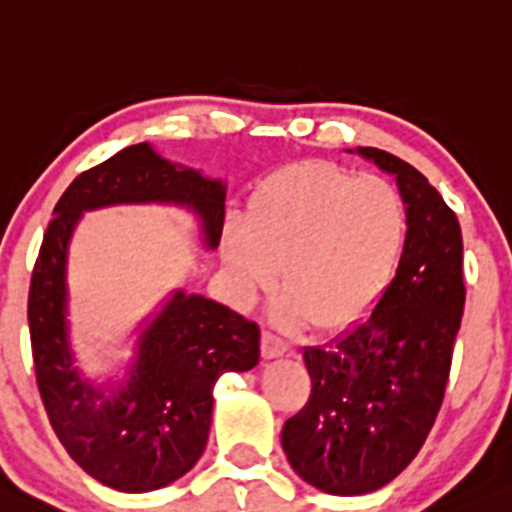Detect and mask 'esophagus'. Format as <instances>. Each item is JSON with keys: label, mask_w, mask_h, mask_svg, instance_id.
<instances>
[{"label": "esophagus", "mask_w": 512, "mask_h": 512, "mask_svg": "<svg viewBox=\"0 0 512 512\" xmlns=\"http://www.w3.org/2000/svg\"><path fill=\"white\" fill-rule=\"evenodd\" d=\"M288 343L283 341V338L269 334V331H264L262 334V357L264 360H274V357H281L288 353Z\"/></svg>", "instance_id": "34e87169"}]
</instances>
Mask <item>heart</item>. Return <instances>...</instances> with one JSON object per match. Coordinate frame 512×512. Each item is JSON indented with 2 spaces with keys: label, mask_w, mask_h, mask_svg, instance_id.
I'll list each match as a JSON object with an SVG mask.
<instances>
[{
  "label": "heart",
  "mask_w": 512,
  "mask_h": 512,
  "mask_svg": "<svg viewBox=\"0 0 512 512\" xmlns=\"http://www.w3.org/2000/svg\"><path fill=\"white\" fill-rule=\"evenodd\" d=\"M408 238L398 188L326 162L276 169L255 183L245 217L219 233V262L236 305L276 286V324L334 334L353 326L386 291Z\"/></svg>",
  "instance_id": "b5f03b06"
}]
</instances>
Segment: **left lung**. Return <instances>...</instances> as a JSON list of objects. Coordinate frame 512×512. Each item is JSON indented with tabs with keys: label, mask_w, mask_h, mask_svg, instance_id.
Wrapping results in <instances>:
<instances>
[{
	"label": "left lung",
	"mask_w": 512,
	"mask_h": 512,
	"mask_svg": "<svg viewBox=\"0 0 512 512\" xmlns=\"http://www.w3.org/2000/svg\"><path fill=\"white\" fill-rule=\"evenodd\" d=\"M348 152L396 176L408 238L369 315L303 350L312 396L283 424L281 446L303 482L334 496L377 491L412 463L441 408L465 307L463 233L439 190L389 152Z\"/></svg>",
	"instance_id": "left-lung-1"
}]
</instances>
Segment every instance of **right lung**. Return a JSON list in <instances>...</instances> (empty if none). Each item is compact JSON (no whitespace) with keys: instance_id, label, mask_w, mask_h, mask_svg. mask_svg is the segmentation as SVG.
<instances>
[{"instance_id":"right-lung-1","label":"right lung","mask_w":512,"mask_h":512,"mask_svg":"<svg viewBox=\"0 0 512 512\" xmlns=\"http://www.w3.org/2000/svg\"><path fill=\"white\" fill-rule=\"evenodd\" d=\"M221 178L176 164L150 143L123 147L80 174L54 207L33 269L28 324L35 374L59 441L92 479L143 494L190 472L207 446L214 384L260 362V326L205 295L174 288L135 329L119 377H85L69 322V248L85 212L166 205L197 221L205 250L224 226Z\"/></svg>"}]
</instances>
